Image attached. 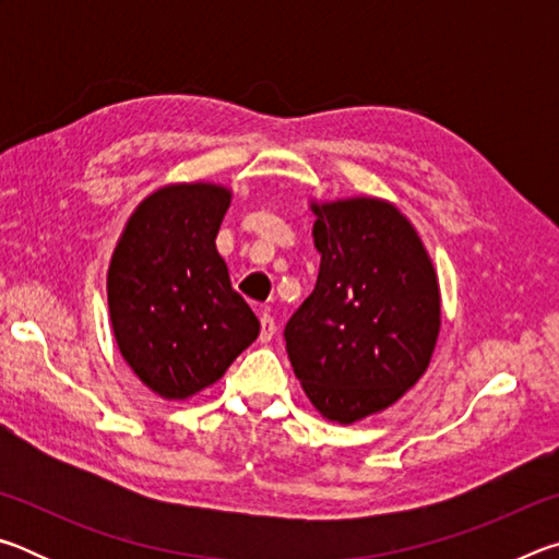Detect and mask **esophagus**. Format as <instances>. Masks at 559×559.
I'll list each match as a JSON object with an SVG mask.
<instances>
[{
  "label": "esophagus",
  "mask_w": 559,
  "mask_h": 559,
  "mask_svg": "<svg viewBox=\"0 0 559 559\" xmlns=\"http://www.w3.org/2000/svg\"><path fill=\"white\" fill-rule=\"evenodd\" d=\"M276 335V320H273L269 313L261 316V343H271V337Z\"/></svg>",
  "instance_id": "34e87169"
}]
</instances>
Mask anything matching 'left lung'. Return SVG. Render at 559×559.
I'll list each match as a JSON object with an SVG mask.
<instances>
[{"instance_id":"8db88e82","label":"left lung","mask_w":559,"mask_h":559,"mask_svg":"<svg viewBox=\"0 0 559 559\" xmlns=\"http://www.w3.org/2000/svg\"><path fill=\"white\" fill-rule=\"evenodd\" d=\"M310 210L320 271L283 337L316 409L353 424L392 406L427 372L441 328L439 281L394 204L355 197Z\"/></svg>"}]
</instances>
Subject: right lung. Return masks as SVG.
I'll return each instance as SVG.
<instances>
[{"instance_id": "right-lung-1", "label": "right lung", "mask_w": 559, "mask_h": 559, "mask_svg": "<svg viewBox=\"0 0 559 559\" xmlns=\"http://www.w3.org/2000/svg\"><path fill=\"white\" fill-rule=\"evenodd\" d=\"M229 204V189L210 182L157 189L112 251V335L130 370L165 400L214 384L259 337L214 243Z\"/></svg>"}]
</instances>
